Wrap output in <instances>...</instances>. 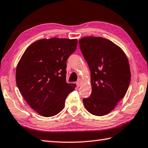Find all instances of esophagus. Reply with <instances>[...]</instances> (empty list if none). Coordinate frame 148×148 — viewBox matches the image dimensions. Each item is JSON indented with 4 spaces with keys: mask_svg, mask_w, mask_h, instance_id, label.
I'll return each mask as SVG.
<instances>
[{
    "mask_svg": "<svg viewBox=\"0 0 148 148\" xmlns=\"http://www.w3.org/2000/svg\"><path fill=\"white\" fill-rule=\"evenodd\" d=\"M81 83H82V81L81 79H79L78 81L77 82V87H80L81 86Z\"/></svg>",
    "mask_w": 148,
    "mask_h": 148,
    "instance_id": "esophagus-1",
    "label": "esophagus"
}]
</instances>
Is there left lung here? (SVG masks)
<instances>
[{"label": "left lung", "mask_w": 148, "mask_h": 148, "mask_svg": "<svg viewBox=\"0 0 148 148\" xmlns=\"http://www.w3.org/2000/svg\"><path fill=\"white\" fill-rule=\"evenodd\" d=\"M82 55L91 72V95L83 99L92 114L110 113L125 96L131 81L127 57L120 47L101 37L89 36L79 40Z\"/></svg>", "instance_id": "1"}]
</instances>
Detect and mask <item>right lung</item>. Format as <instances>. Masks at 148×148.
<instances>
[{
	"instance_id": "obj_1",
	"label": "right lung",
	"mask_w": 148,
	"mask_h": 148,
	"mask_svg": "<svg viewBox=\"0 0 148 148\" xmlns=\"http://www.w3.org/2000/svg\"><path fill=\"white\" fill-rule=\"evenodd\" d=\"M77 46V39H41L31 44L18 62L17 86L40 115L51 117L61 112L67 95L75 88V84L66 82V69Z\"/></svg>"
}]
</instances>
